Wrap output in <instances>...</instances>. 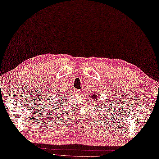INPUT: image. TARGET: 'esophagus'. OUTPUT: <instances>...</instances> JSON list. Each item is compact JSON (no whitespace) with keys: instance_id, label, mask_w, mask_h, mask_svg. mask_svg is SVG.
Instances as JSON below:
<instances>
[{"instance_id":"obj_1","label":"esophagus","mask_w":159,"mask_h":159,"mask_svg":"<svg viewBox=\"0 0 159 159\" xmlns=\"http://www.w3.org/2000/svg\"><path fill=\"white\" fill-rule=\"evenodd\" d=\"M75 93H78V94H79V93H81V90H75Z\"/></svg>"}]
</instances>
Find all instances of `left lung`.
I'll return each instance as SVG.
<instances>
[{"label":"left lung","instance_id":"1","mask_svg":"<svg viewBox=\"0 0 159 159\" xmlns=\"http://www.w3.org/2000/svg\"><path fill=\"white\" fill-rule=\"evenodd\" d=\"M92 99H93V102H97L96 101H97V98H98V96L96 95V93H94V92H93V93H92Z\"/></svg>","mask_w":159,"mask_h":159}]
</instances>
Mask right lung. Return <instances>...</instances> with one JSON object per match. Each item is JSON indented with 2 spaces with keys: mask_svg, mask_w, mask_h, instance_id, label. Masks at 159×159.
Here are the masks:
<instances>
[{
  "mask_svg": "<svg viewBox=\"0 0 159 159\" xmlns=\"http://www.w3.org/2000/svg\"><path fill=\"white\" fill-rule=\"evenodd\" d=\"M58 95H59V94H58ZM59 96H60V95H59Z\"/></svg>",
  "mask_w": 159,
  "mask_h": 159,
  "instance_id": "add662e5",
  "label": "right lung"
}]
</instances>
